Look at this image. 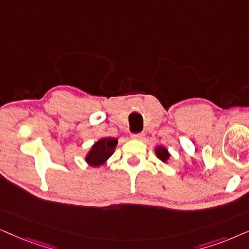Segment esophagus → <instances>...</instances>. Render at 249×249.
<instances>
[{"label": "esophagus", "mask_w": 249, "mask_h": 249, "mask_svg": "<svg viewBox=\"0 0 249 249\" xmlns=\"http://www.w3.org/2000/svg\"><path fill=\"white\" fill-rule=\"evenodd\" d=\"M131 137L134 139H139V141H142V139L144 138V134H142V132H138V134H132Z\"/></svg>", "instance_id": "esophagus-1"}]
</instances>
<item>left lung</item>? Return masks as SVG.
<instances>
[{
  "label": "left lung",
  "instance_id": "1",
  "mask_svg": "<svg viewBox=\"0 0 249 249\" xmlns=\"http://www.w3.org/2000/svg\"><path fill=\"white\" fill-rule=\"evenodd\" d=\"M155 152H156V155H158V158L163 162H166V160L170 158L169 152L166 151L165 147H158Z\"/></svg>",
  "mask_w": 249,
  "mask_h": 249
}]
</instances>
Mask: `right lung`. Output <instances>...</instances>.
Wrapping results in <instances>:
<instances>
[{"instance_id":"right-lung-1","label":"right lung","mask_w":249,"mask_h":249,"mask_svg":"<svg viewBox=\"0 0 249 249\" xmlns=\"http://www.w3.org/2000/svg\"><path fill=\"white\" fill-rule=\"evenodd\" d=\"M118 144L115 138H102L95 142L93 147L86 156V161L91 166H98L104 164L105 161L114 153V148Z\"/></svg>"}]
</instances>
